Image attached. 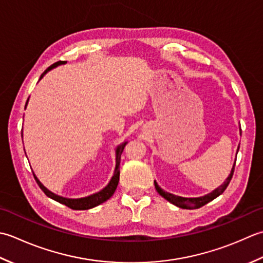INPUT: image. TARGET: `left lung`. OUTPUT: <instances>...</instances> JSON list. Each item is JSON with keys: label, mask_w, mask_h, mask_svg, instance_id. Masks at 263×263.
I'll use <instances>...</instances> for the list:
<instances>
[{"label": "left lung", "mask_w": 263, "mask_h": 263, "mask_svg": "<svg viewBox=\"0 0 263 263\" xmlns=\"http://www.w3.org/2000/svg\"><path fill=\"white\" fill-rule=\"evenodd\" d=\"M240 133H242V129H240ZM238 149H239V146L237 147V152H238ZM235 163H236V161L234 162L232 171H230V174L226 178V180L223 181V184L219 186L218 189L212 191L211 193H209V194L204 195V196H201V197H181V196H177V195L171 194V193H168V192L163 191L161 187L158 185L157 181H154L155 190H157V192L159 193L160 195H161L162 197H164V199L167 200V201H169L170 203H173V204H175L176 206L181 208V209H189V210H193V209H199V208H201L203 205H205L206 203H209L210 201L214 200V199H216V197H218L220 194H222V193L224 192V190L227 189V186L229 185L230 180H232V178H233L234 170H235Z\"/></svg>", "instance_id": "left-lung-1"}]
</instances>
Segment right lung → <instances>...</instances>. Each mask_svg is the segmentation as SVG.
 Masks as SVG:
<instances>
[{
	"mask_svg": "<svg viewBox=\"0 0 263 263\" xmlns=\"http://www.w3.org/2000/svg\"><path fill=\"white\" fill-rule=\"evenodd\" d=\"M64 63H67V61H58L55 63H53L51 67L47 68L46 70L41 74V78H43V76H44V74L47 71L51 70V69L55 68L58 66H61V64H64ZM27 102H28V100H27ZM26 105H27V103H26ZM25 108H26V106H25ZM126 144H127V142L121 143L120 145L118 146L117 149H116V169H115L114 176H112L111 180L109 181V184L106 185L102 191L95 193V194H92V195L86 196V197H82V199H67V197L59 196V195L54 194V193H52L51 191L47 190L46 187L43 185L41 181L39 180V178H37L36 175L33 173V175L35 177L36 183L39 184L40 189L45 193L46 196H49V197H51L52 200H54V201H57L59 203H61V204L67 205L68 208L72 209V210H88V209H92L94 206H98V205L101 204V203L108 201L110 197L114 195L115 191L117 190L118 183H119V176H120V170H119L120 158H121L122 151H124V148L126 146Z\"/></svg>",
	"mask_w": 263,
	"mask_h": 263,
	"instance_id": "1",
	"label": "right lung"
}]
</instances>
